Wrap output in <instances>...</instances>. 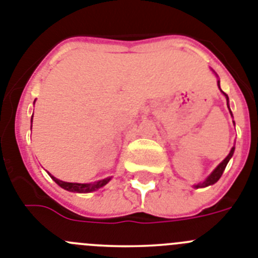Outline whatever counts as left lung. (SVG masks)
Wrapping results in <instances>:
<instances>
[{
  "instance_id": "obj_1",
  "label": "left lung",
  "mask_w": 258,
  "mask_h": 258,
  "mask_svg": "<svg viewBox=\"0 0 258 258\" xmlns=\"http://www.w3.org/2000/svg\"><path fill=\"white\" fill-rule=\"evenodd\" d=\"M214 74H216V73H214ZM216 75H217V74H216ZM217 84H218V88L221 89V87H219V80H218V82H217ZM221 92H222V89H221ZM222 93H223V95H225L226 100H227V107H228V110H230V106H228V96L226 95L225 92H222ZM230 114H231V115H232L231 110H230ZM234 124H235V122H234ZM234 152H235V147H232V148H231V151H230V153L227 154V157H226L225 160H223L222 162L219 163L218 166L216 167V169H214L212 172H210L209 175H208L207 178H205V180H204V182H200V183H199V184L195 185V188H204V187H208V185H212V184H214V183L218 182L219 178L222 176L223 171H225L226 166H227L228 161L231 160V157H232V154H234Z\"/></svg>"
}]
</instances>
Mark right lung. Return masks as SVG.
<instances>
[{
  "label": "right lung",
  "instance_id": "1",
  "mask_svg": "<svg viewBox=\"0 0 258 258\" xmlns=\"http://www.w3.org/2000/svg\"><path fill=\"white\" fill-rule=\"evenodd\" d=\"M33 104H35V102H33ZM31 130H32V118H31ZM49 175H50V178L53 179L59 187H62L63 189H66V191L78 192V194H88V192L97 191L98 188L104 187L105 184H107V183L110 182L111 179V176H109V178L101 179V180H97V182L93 183H69L63 182V180H59V179H57L55 176L51 175V174H49Z\"/></svg>",
  "mask_w": 258,
  "mask_h": 258
}]
</instances>
